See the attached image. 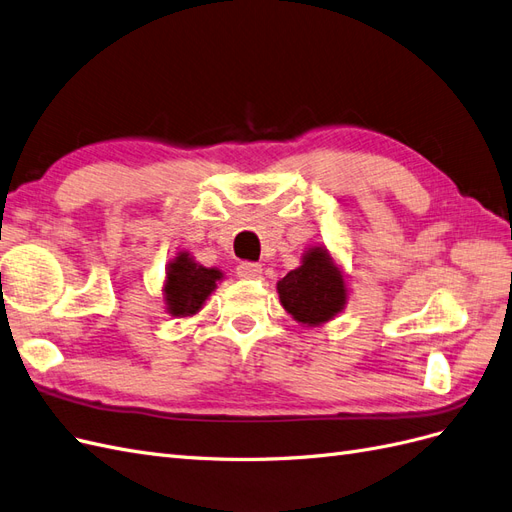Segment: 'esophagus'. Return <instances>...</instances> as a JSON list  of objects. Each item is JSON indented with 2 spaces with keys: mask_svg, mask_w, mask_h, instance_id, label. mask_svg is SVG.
Listing matches in <instances>:
<instances>
[{
  "mask_svg": "<svg viewBox=\"0 0 512 512\" xmlns=\"http://www.w3.org/2000/svg\"><path fill=\"white\" fill-rule=\"evenodd\" d=\"M260 273H262V267L258 265V262L243 260V262H239V267H237V275L243 277V280H254V277H258Z\"/></svg>",
  "mask_w": 512,
  "mask_h": 512,
  "instance_id": "34e87169",
  "label": "esophagus"
}]
</instances>
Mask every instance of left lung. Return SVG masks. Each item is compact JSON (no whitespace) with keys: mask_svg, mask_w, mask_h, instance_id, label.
Instances as JSON below:
<instances>
[{"mask_svg":"<svg viewBox=\"0 0 512 512\" xmlns=\"http://www.w3.org/2000/svg\"><path fill=\"white\" fill-rule=\"evenodd\" d=\"M277 292L286 312L309 327L331 320L346 303L342 273L322 247H312L305 254L303 265L277 284Z\"/></svg>","mask_w":512,"mask_h":512,"instance_id":"8db88e82","label":"left lung"}]
</instances>
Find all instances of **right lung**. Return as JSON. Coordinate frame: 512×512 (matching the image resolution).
I'll list each match as a JSON object with an SVG mask.
<instances>
[{
	"label": "right lung",
	"instance_id": "right-lung-1",
	"mask_svg": "<svg viewBox=\"0 0 512 512\" xmlns=\"http://www.w3.org/2000/svg\"><path fill=\"white\" fill-rule=\"evenodd\" d=\"M220 277L222 273L218 269L200 267L188 254L181 252L168 267L164 286L168 312L179 318L196 314Z\"/></svg>",
	"mask_w": 512,
	"mask_h": 512
}]
</instances>
